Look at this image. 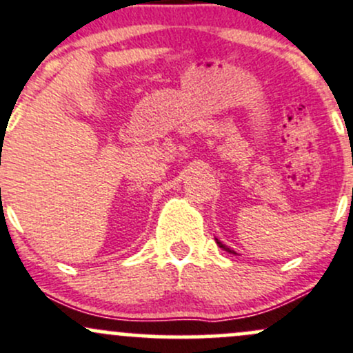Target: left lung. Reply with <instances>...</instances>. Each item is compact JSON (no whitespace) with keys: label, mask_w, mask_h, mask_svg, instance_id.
<instances>
[{"label":"left lung","mask_w":353,"mask_h":353,"mask_svg":"<svg viewBox=\"0 0 353 353\" xmlns=\"http://www.w3.org/2000/svg\"><path fill=\"white\" fill-rule=\"evenodd\" d=\"M214 240H216L218 247H220V248H223V250H226V252H230V254H235V252H233V250H232V248H228V247H226V245H225V243H221V242H220V240H218V239H214Z\"/></svg>","instance_id":"left-lung-1"}]
</instances>
